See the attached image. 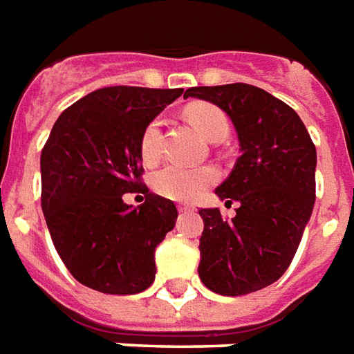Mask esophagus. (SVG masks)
<instances>
[{"mask_svg": "<svg viewBox=\"0 0 354 354\" xmlns=\"http://www.w3.org/2000/svg\"><path fill=\"white\" fill-rule=\"evenodd\" d=\"M177 208H179V212H187V209H194V206L192 204H179Z\"/></svg>", "mask_w": 354, "mask_h": 354, "instance_id": "34e87169", "label": "esophagus"}]
</instances>
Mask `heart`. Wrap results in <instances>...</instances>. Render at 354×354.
<instances>
[{
  "mask_svg": "<svg viewBox=\"0 0 354 354\" xmlns=\"http://www.w3.org/2000/svg\"><path fill=\"white\" fill-rule=\"evenodd\" d=\"M185 117L201 135L209 140H221L229 133L227 115L214 104L196 102L185 109ZM140 158L146 165H153L162 158V123L152 119L140 136ZM218 179V171L209 165L185 167V165H165L152 177L153 191L169 201H194Z\"/></svg>",
  "mask_w": 354,
  "mask_h": 354,
  "instance_id": "obj_1",
  "label": "heart"
}]
</instances>
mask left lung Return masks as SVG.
<instances>
[{"label":"left lung","mask_w":354,"mask_h":354,"mask_svg":"<svg viewBox=\"0 0 354 354\" xmlns=\"http://www.w3.org/2000/svg\"><path fill=\"white\" fill-rule=\"evenodd\" d=\"M221 107L241 156L216 189L237 216L202 208L198 275L209 291L239 297L277 281L289 268L316 201V146L293 107L252 84L194 86L185 98Z\"/></svg>","instance_id":"8db88e82"}]
</instances>
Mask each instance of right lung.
Here are the masks:
<instances>
[{
  "instance_id": "add662e5",
  "label": "right lung",
  "mask_w": 354,
  "mask_h": 354,
  "mask_svg": "<svg viewBox=\"0 0 354 354\" xmlns=\"http://www.w3.org/2000/svg\"><path fill=\"white\" fill-rule=\"evenodd\" d=\"M183 88L107 86L67 107L40 156L42 212L71 275L94 291L135 295L156 277L153 252L175 227L171 201L140 181V136ZM142 192L138 209L122 202Z\"/></svg>"
}]
</instances>
